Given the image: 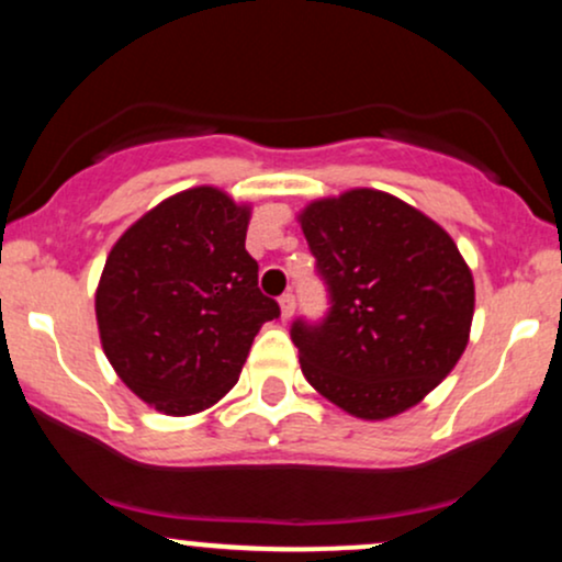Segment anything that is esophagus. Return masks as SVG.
Here are the masks:
<instances>
[{
	"mask_svg": "<svg viewBox=\"0 0 562 562\" xmlns=\"http://www.w3.org/2000/svg\"><path fill=\"white\" fill-rule=\"evenodd\" d=\"M293 312H295V295L293 293H282L280 295V314H282V319L293 317Z\"/></svg>",
	"mask_w": 562,
	"mask_h": 562,
	"instance_id": "esophagus-1",
	"label": "esophagus"
}]
</instances>
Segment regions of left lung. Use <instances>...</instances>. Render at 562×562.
Returning <instances> with one entry per match:
<instances>
[{"label": "left lung", "instance_id": "8db88e82", "mask_svg": "<svg viewBox=\"0 0 562 562\" xmlns=\"http://www.w3.org/2000/svg\"><path fill=\"white\" fill-rule=\"evenodd\" d=\"M330 293L327 317L295 319L301 372L362 420L423 402L470 338L475 285L434 218L380 190L314 200L299 216Z\"/></svg>", "mask_w": 562, "mask_h": 562}]
</instances>
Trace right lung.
<instances>
[{"mask_svg":"<svg viewBox=\"0 0 562 562\" xmlns=\"http://www.w3.org/2000/svg\"><path fill=\"white\" fill-rule=\"evenodd\" d=\"M250 205L216 187L166 198L108 254L94 295L102 351L145 404L184 417L240 378L263 322L280 317L245 250Z\"/></svg>","mask_w":562,"mask_h":562,"instance_id":"right-lung-1","label":"right lung"}]
</instances>
